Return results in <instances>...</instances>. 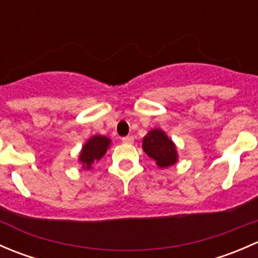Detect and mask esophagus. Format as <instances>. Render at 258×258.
Wrapping results in <instances>:
<instances>
[{"label": "esophagus", "instance_id": "esophagus-1", "mask_svg": "<svg viewBox=\"0 0 258 258\" xmlns=\"http://www.w3.org/2000/svg\"><path fill=\"white\" fill-rule=\"evenodd\" d=\"M122 142H123V144H126V145H132V144H134V137H132V136L123 137V139H122Z\"/></svg>", "mask_w": 258, "mask_h": 258}]
</instances>
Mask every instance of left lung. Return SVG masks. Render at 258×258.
Masks as SVG:
<instances>
[{"mask_svg":"<svg viewBox=\"0 0 258 258\" xmlns=\"http://www.w3.org/2000/svg\"><path fill=\"white\" fill-rule=\"evenodd\" d=\"M142 148L160 168H167L177 163L178 152L175 142L163 130L153 128L142 140Z\"/></svg>","mask_w":258,"mask_h":258,"instance_id":"obj_1","label":"left lung"}]
</instances>
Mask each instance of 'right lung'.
<instances>
[{
  "mask_svg": "<svg viewBox=\"0 0 258 258\" xmlns=\"http://www.w3.org/2000/svg\"><path fill=\"white\" fill-rule=\"evenodd\" d=\"M111 146V140L102 135L90 137L82 146L79 155V162L83 170H91L105 156Z\"/></svg>",
  "mask_w": 258,
  "mask_h": 258,
  "instance_id": "obj_1",
  "label": "right lung"
}]
</instances>
